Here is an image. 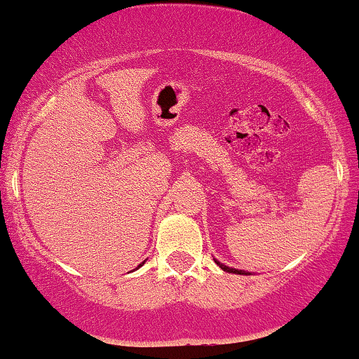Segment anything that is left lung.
<instances>
[{"label": "left lung", "instance_id": "8db88e82", "mask_svg": "<svg viewBox=\"0 0 359 359\" xmlns=\"http://www.w3.org/2000/svg\"><path fill=\"white\" fill-rule=\"evenodd\" d=\"M215 262L218 264V266L222 269V270H226V272H229V273H240V275H248L246 272H243V270H237V269H232V267H227V266H224V264H221V262H218L215 259Z\"/></svg>", "mask_w": 359, "mask_h": 359}]
</instances>
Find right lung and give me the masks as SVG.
<instances>
[{
	"instance_id": "add662e5",
	"label": "right lung",
	"mask_w": 359,
	"mask_h": 359,
	"mask_svg": "<svg viewBox=\"0 0 359 359\" xmlns=\"http://www.w3.org/2000/svg\"><path fill=\"white\" fill-rule=\"evenodd\" d=\"M141 264H144V262H141ZM141 264H140V266H138V267H141ZM138 267H137V269H138Z\"/></svg>"
}]
</instances>
